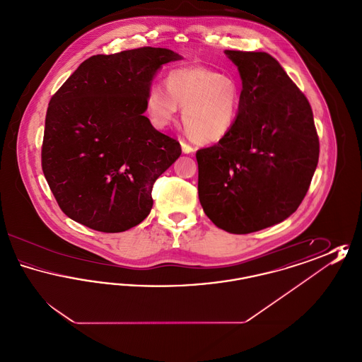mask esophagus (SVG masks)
<instances>
[{"label":"esophagus","mask_w":362,"mask_h":362,"mask_svg":"<svg viewBox=\"0 0 362 362\" xmlns=\"http://www.w3.org/2000/svg\"><path fill=\"white\" fill-rule=\"evenodd\" d=\"M180 145H182V151H183V153H192L194 152V148L187 144L186 141H180Z\"/></svg>","instance_id":"34e87169"}]
</instances>
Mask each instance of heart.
I'll use <instances>...</instances> for the list:
<instances>
[{
	"label": "heart",
	"mask_w": 362,
	"mask_h": 362,
	"mask_svg": "<svg viewBox=\"0 0 362 362\" xmlns=\"http://www.w3.org/2000/svg\"><path fill=\"white\" fill-rule=\"evenodd\" d=\"M165 86L167 90L152 86L146 95V112L156 127L168 126L179 104L185 108L186 132L197 142H217L233 130L240 107V89L233 78L192 66L170 71Z\"/></svg>",
	"instance_id": "1"
}]
</instances>
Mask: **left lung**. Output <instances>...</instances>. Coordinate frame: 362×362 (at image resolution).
I'll return each instance as SVG.
<instances>
[{
  "label": "left lung",
  "instance_id": "8db88e82",
  "mask_svg": "<svg viewBox=\"0 0 362 362\" xmlns=\"http://www.w3.org/2000/svg\"><path fill=\"white\" fill-rule=\"evenodd\" d=\"M240 73L239 117L197 151L198 195L213 224L245 235L293 214L310 189L319 137L305 95L270 54L225 50Z\"/></svg>",
  "mask_w": 362,
  "mask_h": 362
}]
</instances>
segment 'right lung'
<instances>
[{"label":"right lung","instance_id":"add662e5","mask_svg":"<svg viewBox=\"0 0 362 362\" xmlns=\"http://www.w3.org/2000/svg\"><path fill=\"white\" fill-rule=\"evenodd\" d=\"M180 58L160 47L98 54L52 95L42 170L69 218L115 233L148 217L153 185L182 148L144 115L146 95L157 69Z\"/></svg>","mask_w":362,"mask_h":362}]
</instances>
